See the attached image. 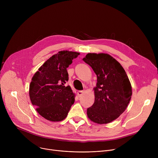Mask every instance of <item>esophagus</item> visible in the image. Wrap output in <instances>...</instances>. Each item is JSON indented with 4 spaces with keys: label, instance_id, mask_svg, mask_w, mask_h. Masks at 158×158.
Returning <instances> with one entry per match:
<instances>
[{
    "label": "esophagus",
    "instance_id": "1",
    "mask_svg": "<svg viewBox=\"0 0 158 158\" xmlns=\"http://www.w3.org/2000/svg\"><path fill=\"white\" fill-rule=\"evenodd\" d=\"M83 94H84L83 91H78V92H77V95H78V97H81Z\"/></svg>",
    "mask_w": 158,
    "mask_h": 158
}]
</instances>
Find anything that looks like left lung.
I'll list each match as a JSON object with an SVG mask.
<instances>
[{"mask_svg": "<svg viewBox=\"0 0 158 158\" xmlns=\"http://www.w3.org/2000/svg\"><path fill=\"white\" fill-rule=\"evenodd\" d=\"M97 75L94 88L95 101L87 109L88 118L96 123H108L118 118L127 108L132 96V87L127 73L108 54L88 53L82 59Z\"/></svg>", "mask_w": 158, "mask_h": 158, "instance_id": "left-lung-1", "label": "left lung"}]
</instances>
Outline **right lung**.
<instances>
[{"label": "right lung", "instance_id": "1", "mask_svg": "<svg viewBox=\"0 0 158 158\" xmlns=\"http://www.w3.org/2000/svg\"><path fill=\"white\" fill-rule=\"evenodd\" d=\"M80 53L58 52L47 60L34 74L29 85V97L36 111L47 120L60 122L67 116L75 101L66 69Z\"/></svg>", "mask_w": 158, "mask_h": 158}]
</instances>
